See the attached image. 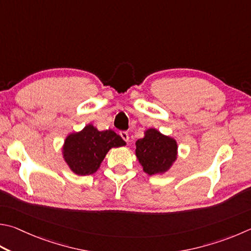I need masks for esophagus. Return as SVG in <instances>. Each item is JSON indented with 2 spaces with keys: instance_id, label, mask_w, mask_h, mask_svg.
<instances>
[{
  "instance_id": "obj_1",
  "label": "esophagus",
  "mask_w": 251,
  "mask_h": 251,
  "mask_svg": "<svg viewBox=\"0 0 251 251\" xmlns=\"http://www.w3.org/2000/svg\"><path fill=\"white\" fill-rule=\"evenodd\" d=\"M120 135H121V137L124 139L125 141H128L129 140V135H128V133H127V131L122 130L121 133H120Z\"/></svg>"
}]
</instances>
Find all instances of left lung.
<instances>
[{
  "label": "left lung",
  "instance_id": "8db88e82",
  "mask_svg": "<svg viewBox=\"0 0 251 251\" xmlns=\"http://www.w3.org/2000/svg\"><path fill=\"white\" fill-rule=\"evenodd\" d=\"M176 141L150 128L136 141V156L149 176L167 171L176 159Z\"/></svg>",
  "mask_w": 251,
  "mask_h": 251
}]
</instances>
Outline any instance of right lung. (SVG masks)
<instances>
[{
    "mask_svg": "<svg viewBox=\"0 0 251 251\" xmlns=\"http://www.w3.org/2000/svg\"><path fill=\"white\" fill-rule=\"evenodd\" d=\"M126 143L112 129L99 131L88 125L79 133L67 137L63 146V158L68 166L79 176L97 172L100 165L112 147H121Z\"/></svg>",
    "mask_w": 251,
    "mask_h": 251,
    "instance_id": "1",
    "label": "right lung"
}]
</instances>
